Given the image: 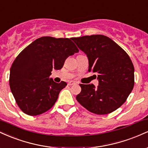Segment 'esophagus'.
I'll return each instance as SVG.
<instances>
[{
  "instance_id": "esophagus-1",
  "label": "esophagus",
  "mask_w": 148,
  "mask_h": 148,
  "mask_svg": "<svg viewBox=\"0 0 148 148\" xmlns=\"http://www.w3.org/2000/svg\"><path fill=\"white\" fill-rule=\"evenodd\" d=\"M76 83L75 82V81H70V82L68 83V85L69 86H73V85L76 84Z\"/></svg>"
}]
</instances>
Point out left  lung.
Masks as SVG:
<instances>
[{"label":"left lung","mask_w":148,"mask_h":148,"mask_svg":"<svg viewBox=\"0 0 148 148\" xmlns=\"http://www.w3.org/2000/svg\"><path fill=\"white\" fill-rule=\"evenodd\" d=\"M72 40L87 55L88 72L95 73L97 88L79 84L76 100L97 115L112 113L125 102L134 86V67L128 54L109 37L101 35L74 37Z\"/></svg>","instance_id":"left-lung-1"}]
</instances>
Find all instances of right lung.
Returning a JSON list of instances; mask_svg holds the SVG:
<instances>
[{"label": "right lung", "mask_w": 148, "mask_h": 148, "mask_svg": "<svg viewBox=\"0 0 148 148\" xmlns=\"http://www.w3.org/2000/svg\"><path fill=\"white\" fill-rule=\"evenodd\" d=\"M79 50L71 39L42 37L15 58L10 68V87L18 106L28 115H38L55 104L67 86L49 79L53 69H60L69 56Z\"/></svg>", "instance_id": "add662e5"}]
</instances>
